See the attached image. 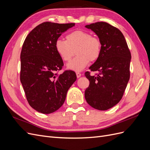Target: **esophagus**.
Returning a JSON list of instances; mask_svg holds the SVG:
<instances>
[{
  "label": "esophagus",
  "instance_id": "34e87169",
  "mask_svg": "<svg viewBox=\"0 0 150 150\" xmlns=\"http://www.w3.org/2000/svg\"><path fill=\"white\" fill-rule=\"evenodd\" d=\"M76 76H77V78H80V77L81 76V74L79 73V72H77V73H76Z\"/></svg>",
  "mask_w": 150,
  "mask_h": 150
}]
</instances>
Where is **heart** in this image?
Returning a JSON list of instances; mask_svg holds the SVG:
<instances>
[{"instance_id":"heart-1","label":"heart","mask_w":150,"mask_h":150,"mask_svg":"<svg viewBox=\"0 0 150 150\" xmlns=\"http://www.w3.org/2000/svg\"><path fill=\"white\" fill-rule=\"evenodd\" d=\"M56 52L62 59L69 62L76 53L78 56L67 65V69L75 72L84 70L89 61H96L102 50L101 40L88 31L77 30L66 35V40L58 39L55 42Z\"/></svg>"}]
</instances>
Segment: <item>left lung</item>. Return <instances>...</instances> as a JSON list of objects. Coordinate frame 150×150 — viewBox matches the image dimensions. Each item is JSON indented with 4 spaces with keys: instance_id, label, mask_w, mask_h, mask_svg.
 I'll use <instances>...</instances> for the list:
<instances>
[{
    "instance_id": "obj_1",
    "label": "left lung",
    "mask_w": 150,
    "mask_h": 150,
    "mask_svg": "<svg viewBox=\"0 0 150 150\" xmlns=\"http://www.w3.org/2000/svg\"><path fill=\"white\" fill-rule=\"evenodd\" d=\"M101 40L100 57L90 66L91 71L99 72L96 76L86 72L89 81L84 96L89 105L104 111L120 102L129 79L131 56L121 32L107 22H98L86 25Z\"/></svg>"
}]
</instances>
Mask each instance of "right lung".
Wrapping results in <instances>:
<instances>
[{
  "mask_svg": "<svg viewBox=\"0 0 150 150\" xmlns=\"http://www.w3.org/2000/svg\"><path fill=\"white\" fill-rule=\"evenodd\" d=\"M74 25L43 22L28 34L22 46L21 82L30 106L43 114L62 106L68 89L77 79L72 71L57 74L64 63L55 48L56 40Z\"/></svg>",
  "mask_w": 150,
  "mask_h": 150,
  "instance_id": "right-lung-1",
  "label": "right lung"
}]
</instances>
